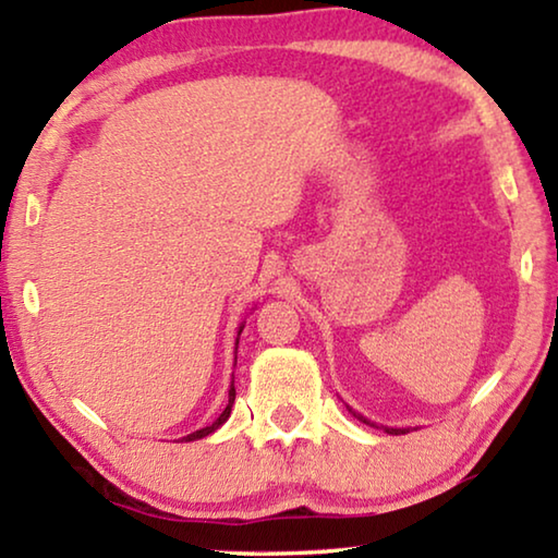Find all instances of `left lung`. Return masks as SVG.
<instances>
[{
    "mask_svg": "<svg viewBox=\"0 0 558 558\" xmlns=\"http://www.w3.org/2000/svg\"><path fill=\"white\" fill-rule=\"evenodd\" d=\"M352 413H354V411H352ZM354 415H356V418H359V421L369 423V421H366V418H364V415H359V413H354ZM369 426H374V423H369ZM384 430H386V433H409V430H405V428H384Z\"/></svg>",
    "mask_w": 558,
    "mask_h": 558,
    "instance_id": "8db88e82",
    "label": "left lung"
}]
</instances>
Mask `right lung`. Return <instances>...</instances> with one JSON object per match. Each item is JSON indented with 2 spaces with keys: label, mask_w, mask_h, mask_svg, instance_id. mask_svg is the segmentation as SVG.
Wrapping results in <instances>:
<instances>
[{
  "label": "right lung",
  "mask_w": 558,
  "mask_h": 558,
  "mask_svg": "<svg viewBox=\"0 0 558 558\" xmlns=\"http://www.w3.org/2000/svg\"><path fill=\"white\" fill-rule=\"evenodd\" d=\"M241 329H243V327H241ZM241 329H239V335H241ZM235 349H239V339H235ZM233 401H235V389H233V384H231V389H229V403H226V409L221 411L219 418H216V421L211 423V426H206V428H202V430H194V433H189V436H186V438H182V440H199V438H206V436H209V433H214L216 428H221L223 423L229 421Z\"/></svg>",
  "instance_id": "1"
}]
</instances>
